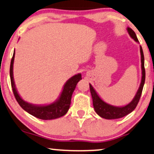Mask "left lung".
Instances as JSON below:
<instances>
[{"mask_svg": "<svg viewBox=\"0 0 154 154\" xmlns=\"http://www.w3.org/2000/svg\"><path fill=\"white\" fill-rule=\"evenodd\" d=\"M127 31L129 32L130 37L133 38L137 42H139L137 37L136 33L131 28H127ZM140 52H141V81L140 86L138 89L137 94L135 97L129 104H126V106H116L107 104L103 101L101 97L99 96L95 89L93 87L89 84V88H90V92L91 97H92L93 106L95 112L99 116L101 117L106 119H119L124 117L133 112L134 109L137 107L138 103L139 102L140 97H141L142 90H143V85L145 82V68H144V56H143V50H142L141 46H140Z\"/></svg>", "mask_w": 154, "mask_h": 154, "instance_id": "left-lung-1", "label": "left lung"}]
</instances>
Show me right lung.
Segmentation results:
<instances>
[{"label":"right lung","mask_w":154,"mask_h":154,"mask_svg":"<svg viewBox=\"0 0 154 154\" xmlns=\"http://www.w3.org/2000/svg\"><path fill=\"white\" fill-rule=\"evenodd\" d=\"M15 58V50L13 52V55L11 62V67H10V77H11V86H12L13 94L16 99L17 102L20 104V106L25 111L35 116V117L43 120L54 119L61 117L67 114L69 109L71 103L72 95L75 90L77 84L82 79L81 74L74 75L71 78H69L64 85L63 91L60 97L56 101L50 104L46 105H36L25 102L21 98L20 95L17 93V91L15 87L13 79V63Z\"/></svg>","instance_id":"1"}]
</instances>
